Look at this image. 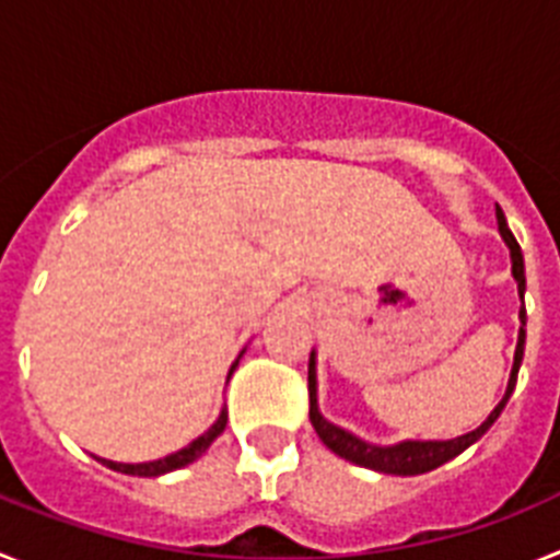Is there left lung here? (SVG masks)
Returning a JSON list of instances; mask_svg holds the SVG:
<instances>
[{"mask_svg":"<svg viewBox=\"0 0 560 560\" xmlns=\"http://www.w3.org/2000/svg\"><path fill=\"white\" fill-rule=\"evenodd\" d=\"M497 221H499V235L511 249V264H513V280L518 285V296H522V311H518V319H522V328H518V341H516V355H513V370H511V381H508V389H504L502 400L497 404L488 420H485L482 427L474 429V432L463 434V438L454 440H404V443H395V446H373L368 440L355 438V434L345 432L336 423L323 418L319 412V404H316V353L311 350V361H308V398H311V427L316 429L319 440H323L325 446L330 448L339 457L350 459V463L361 465V468H373L378 474H395V477H415V474H427L440 468L443 463L454 459L457 454H463L465 448L474 446L479 438H482L488 429L497 423V418L502 415L504 404L511 400L513 389H516V378H518V368H522L524 359V325H527V311H524V257H522V246L516 244V237H513L511 226L504 221V212L497 210Z\"/></svg>","mask_w":560,"mask_h":560,"instance_id":"1","label":"left lung"}]
</instances>
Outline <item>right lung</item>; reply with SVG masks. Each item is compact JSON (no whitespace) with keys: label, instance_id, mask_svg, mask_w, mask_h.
Wrapping results in <instances>:
<instances>
[{"label":"right lung","instance_id":"add662e5","mask_svg":"<svg viewBox=\"0 0 560 560\" xmlns=\"http://www.w3.org/2000/svg\"><path fill=\"white\" fill-rule=\"evenodd\" d=\"M235 368H237V361L230 368V375H232V370H235ZM224 429H226V412H224V409H221L219 420H215V423H212V427L207 429V432L201 434V438L192 440L190 446L179 448V452H176V454H167V457L153 459V463H114V459H103V457H97V459H101V463L106 465V468H112V471L131 474V477H162V474L176 471V468H185V465H190L192 459H199L201 454H205L207 448L212 446V440L219 438V434L224 432Z\"/></svg>","mask_w":560,"mask_h":560}]
</instances>
